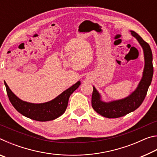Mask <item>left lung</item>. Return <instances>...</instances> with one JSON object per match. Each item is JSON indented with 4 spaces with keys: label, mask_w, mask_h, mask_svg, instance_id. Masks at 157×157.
<instances>
[{
    "label": "left lung",
    "mask_w": 157,
    "mask_h": 157,
    "mask_svg": "<svg viewBox=\"0 0 157 157\" xmlns=\"http://www.w3.org/2000/svg\"><path fill=\"white\" fill-rule=\"evenodd\" d=\"M131 32L132 35L136 39L142 47L144 54L145 66L142 78L136 89L128 96L123 99L104 102L98 90L94 86L91 105L94 109L101 116L108 118H116L125 116L139 108L144 100L149 86L152 82L153 76L152 52L149 44L143 40L134 31Z\"/></svg>",
    "instance_id": "8db88e82"
}]
</instances>
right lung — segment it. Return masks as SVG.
Masks as SVG:
<instances>
[{"label": "right lung", "instance_id": "1", "mask_svg": "<svg viewBox=\"0 0 157 157\" xmlns=\"http://www.w3.org/2000/svg\"><path fill=\"white\" fill-rule=\"evenodd\" d=\"M4 83L10 101L17 111L27 118L41 122L55 120L62 116L67 108L71 95L81 84L80 81H78L53 100L36 104L21 100L11 91L6 82Z\"/></svg>", "mask_w": 157, "mask_h": 157}]
</instances>
